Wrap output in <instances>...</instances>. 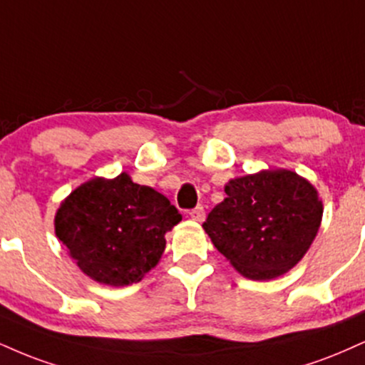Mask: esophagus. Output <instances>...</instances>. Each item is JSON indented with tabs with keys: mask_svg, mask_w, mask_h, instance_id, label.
Here are the masks:
<instances>
[{
	"mask_svg": "<svg viewBox=\"0 0 365 365\" xmlns=\"http://www.w3.org/2000/svg\"><path fill=\"white\" fill-rule=\"evenodd\" d=\"M190 217L194 219V221H197V222H202L205 219V210H204V207H202V205H197L195 209H192L190 210Z\"/></svg>",
	"mask_w": 365,
	"mask_h": 365,
	"instance_id": "34e87169",
	"label": "esophagus"
}]
</instances>
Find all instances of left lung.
<instances>
[{
    "instance_id": "obj_1",
    "label": "left lung",
    "mask_w": 365,
    "mask_h": 365,
    "mask_svg": "<svg viewBox=\"0 0 365 365\" xmlns=\"http://www.w3.org/2000/svg\"><path fill=\"white\" fill-rule=\"evenodd\" d=\"M226 199L202 225L230 263L252 280L280 277L296 267L323 217L318 190L291 170L232 178Z\"/></svg>"
}]
</instances>
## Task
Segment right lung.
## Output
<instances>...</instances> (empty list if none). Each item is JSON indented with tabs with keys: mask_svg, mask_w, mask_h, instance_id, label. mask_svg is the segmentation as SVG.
Segmentation results:
<instances>
[{
	"mask_svg": "<svg viewBox=\"0 0 365 365\" xmlns=\"http://www.w3.org/2000/svg\"><path fill=\"white\" fill-rule=\"evenodd\" d=\"M182 214L163 194L129 175L81 183L57 209L56 236L95 282L122 287L139 282L165 252V235Z\"/></svg>",
	"mask_w": 365,
	"mask_h": 365,
	"instance_id": "1",
	"label": "right lung"
}]
</instances>
